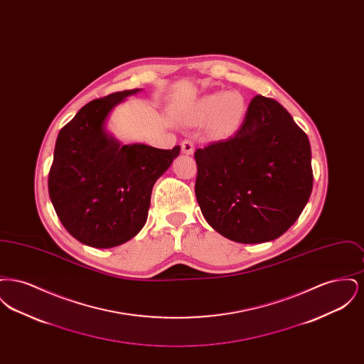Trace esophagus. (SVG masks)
<instances>
[{"mask_svg":"<svg viewBox=\"0 0 364 364\" xmlns=\"http://www.w3.org/2000/svg\"><path fill=\"white\" fill-rule=\"evenodd\" d=\"M181 149H183V153L187 154V156L193 154V150H195L193 141H191V140H183V141H181Z\"/></svg>","mask_w":364,"mask_h":364,"instance_id":"obj_1","label":"esophagus"}]
</instances>
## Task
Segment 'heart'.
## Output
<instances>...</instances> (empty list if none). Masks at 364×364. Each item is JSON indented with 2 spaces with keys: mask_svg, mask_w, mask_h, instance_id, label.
<instances>
[{
  "mask_svg": "<svg viewBox=\"0 0 364 364\" xmlns=\"http://www.w3.org/2000/svg\"><path fill=\"white\" fill-rule=\"evenodd\" d=\"M245 112L247 106L240 94L215 91L195 100L184 119L193 125L208 122V128L213 134L228 136L240 128Z\"/></svg>",
  "mask_w": 364,
  "mask_h": 364,
  "instance_id": "b5f03b06",
  "label": "heart"
}]
</instances>
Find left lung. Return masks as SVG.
<instances>
[{
    "instance_id": "8db88e82",
    "label": "left lung",
    "mask_w": 364,
    "mask_h": 364,
    "mask_svg": "<svg viewBox=\"0 0 364 364\" xmlns=\"http://www.w3.org/2000/svg\"><path fill=\"white\" fill-rule=\"evenodd\" d=\"M195 195L208 225L242 244L294 225L312 191L311 147L284 106L257 95L233 138L195 153Z\"/></svg>"
}]
</instances>
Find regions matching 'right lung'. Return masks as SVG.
Masks as SVG:
<instances>
[{"instance_id": "right-lung-1", "label": "right lung", "mask_w": 364, "mask_h": 364, "mask_svg": "<svg viewBox=\"0 0 364 364\" xmlns=\"http://www.w3.org/2000/svg\"><path fill=\"white\" fill-rule=\"evenodd\" d=\"M140 91L88 102L55 140L49 173L53 208L70 235L94 248L117 247L138 235L156 180L180 154V146L124 144L107 131L113 109Z\"/></svg>"}]
</instances>
